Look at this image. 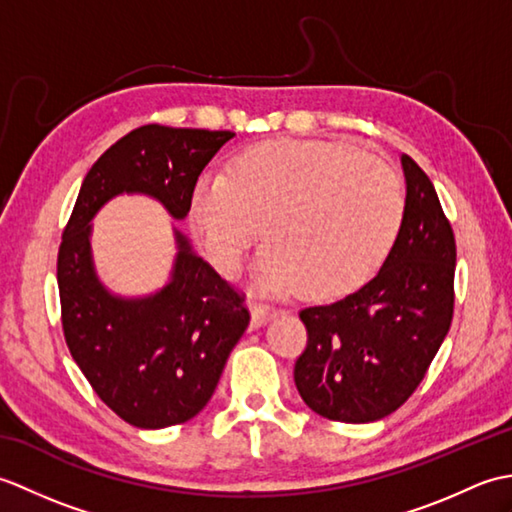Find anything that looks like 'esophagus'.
Here are the masks:
<instances>
[{"label":"esophagus","mask_w":512,"mask_h":512,"mask_svg":"<svg viewBox=\"0 0 512 512\" xmlns=\"http://www.w3.org/2000/svg\"><path fill=\"white\" fill-rule=\"evenodd\" d=\"M273 317H275L273 308H268L264 303H257V301L250 303V323H253V328H262V325Z\"/></svg>","instance_id":"esophagus-1"}]
</instances>
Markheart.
Wrapping results in <instances>:
<instances>
[{
  "mask_svg": "<svg viewBox=\"0 0 512 512\" xmlns=\"http://www.w3.org/2000/svg\"><path fill=\"white\" fill-rule=\"evenodd\" d=\"M189 220L222 275L242 270L262 226L264 288L336 299L385 266L405 193L394 169L347 140H268L235 156L228 173L195 178Z\"/></svg>",
  "mask_w": 512,
  "mask_h": 512,
  "instance_id": "heart-1",
  "label": "heart"
}]
</instances>
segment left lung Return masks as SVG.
<instances>
[{"label":"left lung","mask_w":512,"mask_h":512,"mask_svg":"<svg viewBox=\"0 0 512 512\" xmlns=\"http://www.w3.org/2000/svg\"><path fill=\"white\" fill-rule=\"evenodd\" d=\"M400 162L405 220L385 266L345 299L299 312L308 345L295 385L328 420L374 422L405 405L451 328L453 228L427 173Z\"/></svg>","instance_id":"1"}]
</instances>
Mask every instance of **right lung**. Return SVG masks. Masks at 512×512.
<instances>
[{
  "mask_svg": "<svg viewBox=\"0 0 512 512\" xmlns=\"http://www.w3.org/2000/svg\"><path fill=\"white\" fill-rule=\"evenodd\" d=\"M233 136L165 125L134 129L94 162L61 237L65 343L99 398L138 429L198 416L250 314L244 297L193 253L178 228L169 284L147 297L112 295L94 270L90 222L121 193L149 195L173 220H184L195 178Z\"/></svg>",
  "mask_w": 512,
  "mask_h": 512,
  "instance_id": "obj_1",
  "label": "right lung"
}]
</instances>
